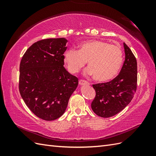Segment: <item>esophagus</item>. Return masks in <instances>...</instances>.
<instances>
[{
  "instance_id": "obj_1",
  "label": "esophagus",
  "mask_w": 156,
  "mask_h": 156,
  "mask_svg": "<svg viewBox=\"0 0 156 156\" xmlns=\"http://www.w3.org/2000/svg\"><path fill=\"white\" fill-rule=\"evenodd\" d=\"M79 84L80 85H83V84H88L89 83L85 80H83V79H80L79 81Z\"/></svg>"
}]
</instances>
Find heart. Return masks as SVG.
Returning <instances> with one entry per match:
<instances>
[{"instance_id":"heart-1","label":"heart","mask_w":156,"mask_h":156,"mask_svg":"<svg viewBox=\"0 0 156 156\" xmlns=\"http://www.w3.org/2000/svg\"><path fill=\"white\" fill-rule=\"evenodd\" d=\"M64 59L72 73L78 72L88 62L87 73L93 75L96 81L104 82L113 79L119 72L123 63V51L119 45L92 40L80 44L78 51L68 49Z\"/></svg>"}]
</instances>
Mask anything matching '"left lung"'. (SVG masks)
I'll return each instance as SVG.
<instances>
[{
  "mask_svg": "<svg viewBox=\"0 0 156 156\" xmlns=\"http://www.w3.org/2000/svg\"><path fill=\"white\" fill-rule=\"evenodd\" d=\"M125 61L119 75L112 81L93 84L96 96L91 103L94 113L103 118L114 116L133 99L137 85V63L131 50L124 43Z\"/></svg>",
  "mask_w": 156,
  "mask_h": 156,
  "instance_id": "1",
  "label": "left lung"
}]
</instances>
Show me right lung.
Instances as JSON below:
<instances>
[{
  "label": "right lung",
  "instance_id": "right-lung-1",
  "mask_svg": "<svg viewBox=\"0 0 156 156\" xmlns=\"http://www.w3.org/2000/svg\"><path fill=\"white\" fill-rule=\"evenodd\" d=\"M68 42L64 37L41 40L33 44L21 58L19 90L29 109L41 119L62 116L78 79L63 66Z\"/></svg>",
  "mask_w": 156,
  "mask_h": 156
}]
</instances>
